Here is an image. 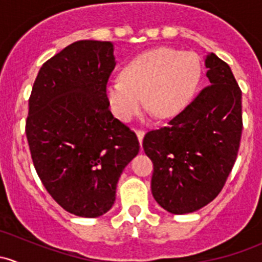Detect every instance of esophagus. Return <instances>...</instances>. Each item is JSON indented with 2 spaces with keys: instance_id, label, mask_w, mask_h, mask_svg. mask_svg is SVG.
<instances>
[{
  "instance_id": "34e87169",
  "label": "esophagus",
  "mask_w": 262,
  "mask_h": 262,
  "mask_svg": "<svg viewBox=\"0 0 262 262\" xmlns=\"http://www.w3.org/2000/svg\"><path fill=\"white\" fill-rule=\"evenodd\" d=\"M136 133H137V137H138L139 143L142 144V142H143V138H144V130H142V129H138V130H137Z\"/></svg>"
}]
</instances>
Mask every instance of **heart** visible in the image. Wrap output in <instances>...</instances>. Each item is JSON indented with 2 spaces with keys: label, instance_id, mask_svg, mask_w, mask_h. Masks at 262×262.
<instances>
[{
  "label": "heart",
  "instance_id": "b5f03b06",
  "mask_svg": "<svg viewBox=\"0 0 262 262\" xmlns=\"http://www.w3.org/2000/svg\"><path fill=\"white\" fill-rule=\"evenodd\" d=\"M200 75L202 63L195 53L150 49L133 58L121 77L107 82L106 96L112 112L123 121L136 118L144 101L160 118H172L186 106Z\"/></svg>",
  "mask_w": 262,
  "mask_h": 262
}]
</instances>
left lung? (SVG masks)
<instances>
[{
	"label": "left lung",
	"instance_id": "left-lung-1",
	"mask_svg": "<svg viewBox=\"0 0 262 262\" xmlns=\"http://www.w3.org/2000/svg\"><path fill=\"white\" fill-rule=\"evenodd\" d=\"M205 67L209 86L143 139L153 162V198L172 214L196 212L218 196L241 142V89L229 66L214 53H207Z\"/></svg>",
	"mask_w": 262,
	"mask_h": 262
}]
</instances>
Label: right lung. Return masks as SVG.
Here are the masks:
<instances>
[{
	"instance_id": "1",
	"label": "right lung",
	"mask_w": 262,
	"mask_h": 262,
	"mask_svg": "<svg viewBox=\"0 0 262 262\" xmlns=\"http://www.w3.org/2000/svg\"><path fill=\"white\" fill-rule=\"evenodd\" d=\"M115 64L112 41H76L41 66L29 99L36 173L63 209L84 218L112 209L119 178L139 152L136 133L109 109Z\"/></svg>"
}]
</instances>
